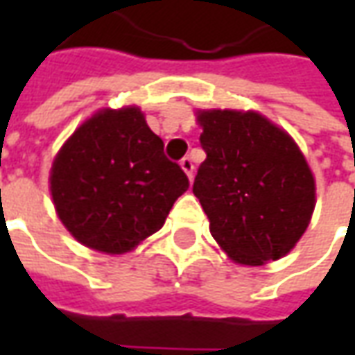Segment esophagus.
Masks as SVG:
<instances>
[{"label": "esophagus", "instance_id": "1", "mask_svg": "<svg viewBox=\"0 0 355 355\" xmlns=\"http://www.w3.org/2000/svg\"><path fill=\"white\" fill-rule=\"evenodd\" d=\"M180 167H182V171H184L186 175H188V178L192 180L193 177V162L190 159V157H182L180 159Z\"/></svg>", "mask_w": 355, "mask_h": 355}]
</instances>
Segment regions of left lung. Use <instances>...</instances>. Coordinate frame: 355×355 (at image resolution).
Wrapping results in <instances>:
<instances>
[{"label": "left lung", "instance_id": "obj_1", "mask_svg": "<svg viewBox=\"0 0 355 355\" xmlns=\"http://www.w3.org/2000/svg\"><path fill=\"white\" fill-rule=\"evenodd\" d=\"M198 123L207 157L192 190L211 236L238 264L285 257L315 207V180L297 142L251 110H200Z\"/></svg>", "mask_w": 355, "mask_h": 355}]
</instances>
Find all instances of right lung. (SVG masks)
Masks as SVG:
<instances>
[{
    "label": "right lung",
    "instance_id": "add662e5",
    "mask_svg": "<svg viewBox=\"0 0 355 355\" xmlns=\"http://www.w3.org/2000/svg\"><path fill=\"white\" fill-rule=\"evenodd\" d=\"M49 182L66 230L108 254L127 253L159 230L190 186L137 106L101 110L81 123L55 157Z\"/></svg>",
    "mask_w": 355,
    "mask_h": 355
}]
</instances>
